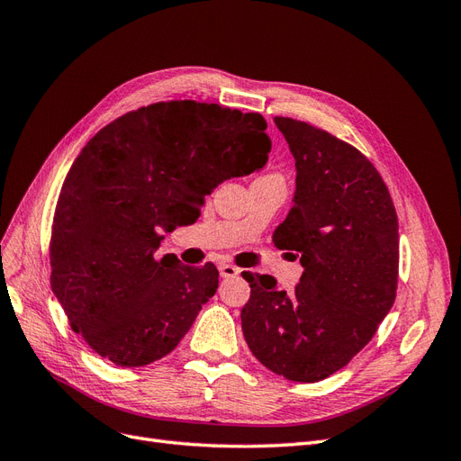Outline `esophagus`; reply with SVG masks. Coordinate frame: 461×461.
<instances>
[{
    "label": "esophagus",
    "instance_id": "obj_1",
    "mask_svg": "<svg viewBox=\"0 0 461 461\" xmlns=\"http://www.w3.org/2000/svg\"><path fill=\"white\" fill-rule=\"evenodd\" d=\"M219 273H221V276H225V278H230V276H236L240 273V269L239 267H234V265H230V263H222V265H219Z\"/></svg>",
    "mask_w": 461,
    "mask_h": 461
}]
</instances>
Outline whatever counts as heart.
Returning <instances> with one entry per match:
<instances>
[{
	"instance_id": "heart-1",
	"label": "heart",
	"mask_w": 461,
	"mask_h": 461,
	"mask_svg": "<svg viewBox=\"0 0 461 461\" xmlns=\"http://www.w3.org/2000/svg\"><path fill=\"white\" fill-rule=\"evenodd\" d=\"M265 176H281L278 173H271V175H265Z\"/></svg>"
}]
</instances>
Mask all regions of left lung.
<instances>
[{
    "mask_svg": "<svg viewBox=\"0 0 461 461\" xmlns=\"http://www.w3.org/2000/svg\"><path fill=\"white\" fill-rule=\"evenodd\" d=\"M296 159V196L273 232L298 252L303 275L292 292L244 271L249 300L242 330L261 364L288 381L317 383L364 348L390 312L398 286V215L375 165L352 144L313 124L275 117Z\"/></svg>",
    "mask_w": 461,
    "mask_h": 461,
    "instance_id": "1",
    "label": "left lung"
}]
</instances>
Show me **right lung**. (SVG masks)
Instances as JSON below:
<instances>
[{
	"instance_id": "right-lung-1",
	"label": "right lung",
	"mask_w": 461,
	"mask_h": 461,
	"mask_svg": "<svg viewBox=\"0 0 461 461\" xmlns=\"http://www.w3.org/2000/svg\"><path fill=\"white\" fill-rule=\"evenodd\" d=\"M259 113L171 100L109 122L82 148L55 205L51 288L73 330L119 367L173 352L219 286L213 263L156 259L183 219L180 192L209 194L261 169L271 151Z\"/></svg>"
}]
</instances>
